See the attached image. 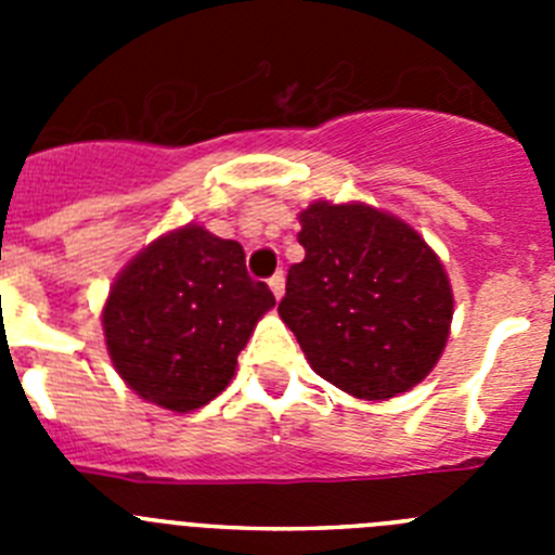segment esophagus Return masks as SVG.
Segmentation results:
<instances>
[{
	"mask_svg": "<svg viewBox=\"0 0 555 555\" xmlns=\"http://www.w3.org/2000/svg\"><path fill=\"white\" fill-rule=\"evenodd\" d=\"M269 288H272L274 297L281 300L283 292H286V278H283V272H278V274H272V278H269Z\"/></svg>",
	"mask_w": 555,
	"mask_h": 555,
	"instance_id": "34e87169",
	"label": "esophagus"
}]
</instances>
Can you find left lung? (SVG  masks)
I'll use <instances>...</instances> for the list:
<instances>
[{
  "instance_id": "1",
  "label": "left lung",
  "mask_w": 555,
  "mask_h": 555,
  "mask_svg": "<svg viewBox=\"0 0 555 555\" xmlns=\"http://www.w3.org/2000/svg\"><path fill=\"white\" fill-rule=\"evenodd\" d=\"M300 224L306 258L288 269L278 313L311 370L364 400L409 391L448 341L442 261L416 230L370 205L313 203Z\"/></svg>"
}]
</instances>
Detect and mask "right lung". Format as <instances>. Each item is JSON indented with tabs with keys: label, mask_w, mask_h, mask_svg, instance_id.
Returning <instances> with one entry per match:
<instances>
[{
	"label": "right lung",
	"mask_w": 555,
	"mask_h": 555,
	"mask_svg": "<svg viewBox=\"0 0 555 555\" xmlns=\"http://www.w3.org/2000/svg\"><path fill=\"white\" fill-rule=\"evenodd\" d=\"M274 306L238 242L189 224L152 242L113 283L107 352L130 389L169 411L210 403L235 372L255 322Z\"/></svg>",
	"instance_id": "add662e5"
}]
</instances>
